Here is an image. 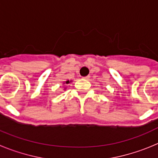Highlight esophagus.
Returning <instances> with one entry per match:
<instances>
[{"mask_svg": "<svg viewBox=\"0 0 158 158\" xmlns=\"http://www.w3.org/2000/svg\"><path fill=\"white\" fill-rule=\"evenodd\" d=\"M84 79H85V80H89V76H86V77H84Z\"/></svg>", "mask_w": 158, "mask_h": 158, "instance_id": "34e87169", "label": "esophagus"}]
</instances>
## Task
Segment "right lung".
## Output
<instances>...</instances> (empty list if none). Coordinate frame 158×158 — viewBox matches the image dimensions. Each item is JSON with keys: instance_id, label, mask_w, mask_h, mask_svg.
Returning a JSON list of instances; mask_svg holds the SVG:
<instances>
[{"instance_id": "add662e5", "label": "right lung", "mask_w": 158, "mask_h": 158, "mask_svg": "<svg viewBox=\"0 0 158 158\" xmlns=\"http://www.w3.org/2000/svg\"><path fill=\"white\" fill-rule=\"evenodd\" d=\"M65 83H66V84H69V81H67L65 82Z\"/></svg>"}]
</instances>
